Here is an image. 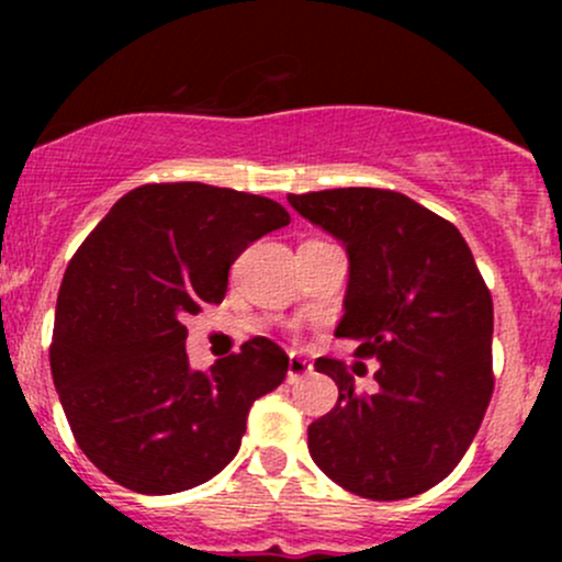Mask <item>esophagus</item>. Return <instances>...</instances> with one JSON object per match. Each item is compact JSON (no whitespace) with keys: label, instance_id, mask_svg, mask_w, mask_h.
I'll list each match as a JSON object with an SVG mask.
<instances>
[{"label":"esophagus","instance_id":"1","mask_svg":"<svg viewBox=\"0 0 562 562\" xmlns=\"http://www.w3.org/2000/svg\"><path fill=\"white\" fill-rule=\"evenodd\" d=\"M312 372V362L299 357V353H290L288 359V383H299L301 378H306Z\"/></svg>","mask_w":562,"mask_h":562}]
</instances>
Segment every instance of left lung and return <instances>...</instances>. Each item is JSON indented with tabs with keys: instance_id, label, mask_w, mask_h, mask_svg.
<instances>
[{
	"instance_id": "obj_1",
	"label": "left lung",
	"mask_w": 562,
	"mask_h": 562,
	"mask_svg": "<svg viewBox=\"0 0 562 562\" xmlns=\"http://www.w3.org/2000/svg\"><path fill=\"white\" fill-rule=\"evenodd\" d=\"M303 218L346 245L348 290L338 338L378 359L372 393L338 359L314 367L338 404L308 425L322 473L364 499L417 496L460 465L494 393V303L454 224L393 190L288 195Z\"/></svg>"
}]
</instances>
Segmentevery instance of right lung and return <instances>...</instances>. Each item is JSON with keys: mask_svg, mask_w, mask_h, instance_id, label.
I'll list each match as a JSON object with an SVG mask.
<instances>
[{"mask_svg": "<svg viewBox=\"0 0 562 562\" xmlns=\"http://www.w3.org/2000/svg\"><path fill=\"white\" fill-rule=\"evenodd\" d=\"M290 224L274 200L200 182L142 184L70 259L49 367L83 454L137 494L200 486L240 449L248 409L288 375L274 340L195 370L187 314L222 303L229 267Z\"/></svg>", "mask_w": 562, "mask_h": 562, "instance_id": "right-lung-1", "label": "right lung"}]
</instances>
